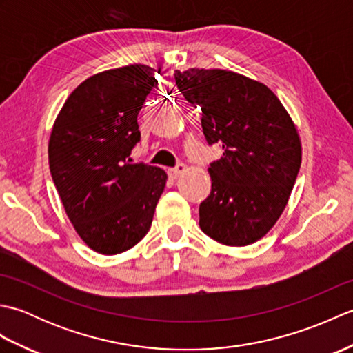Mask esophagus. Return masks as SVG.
<instances>
[{
  "mask_svg": "<svg viewBox=\"0 0 353 353\" xmlns=\"http://www.w3.org/2000/svg\"><path fill=\"white\" fill-rule=\"evenodd\" d=\"M185 165L183 163H179L177 165V167H174V168H170L168 170V174H170V177H172V179H177L179 176H181L182 174V172L185 171Z\"/></svg>",
  "mask_w": 353,
  "mask_h": 353,
  "instance_id": "1",
  "label": "esophagus"
}]
</instances>
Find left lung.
<instances>
[{
	"instance_id": "left-lung-1",
	"label": "left lung",
	"mask_w": 353,
	"mask_h": 353,
	"mask_svg": "<svg viewBox=\"0 0 353 353\" xmlns=\"http://www.w3.org/2000/svg\"><path fill=\"white\" fill-rule=\"evenodd\" d=\"M209 145L223 156L208 168L211 194L200 203V229L224 245L256 243L279 220L302 163L301 137L274 92L226 70L176 71Z\"/></svg>"
}]
</instances>
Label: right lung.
<instances>
[{"instance_id":"right-lung-1","label":"right lung","mask_w":353,"mask_h":353,"mask_svg":"<svg viewBox=\"0 0 353 353\" xmlns=\"http://www.w3.org/2000/svg\"><path fill=\"white\" fill-rule=\"evenodd\" d=\"M156 70L129 65L95 74L66 99L52 124L48 162L65 212L88 247L117 254L152 226L167 172L130 163L138 114Z\"/></svg>"}]
</instances>
